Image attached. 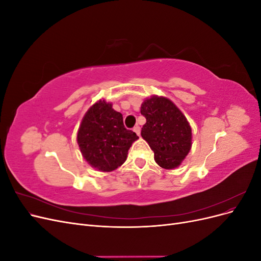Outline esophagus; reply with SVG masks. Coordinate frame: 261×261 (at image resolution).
<instances>
[{
    "instance_id": "obj_1",
    "label": "esophagus",
    "mask_w": 261,
    "mask_h": 261,
    "mask_svg": "<svg viewBox=\"0 0 261 261\" xmlns=\"http://www.w3.org/2000/svg\"><path fill=\"white\" fill-rule=\"evenodd\" d=\"M134 132H135L138 136H140V127L138 125H136L135 127H134Z\"/></svg>"
}]
</instances>
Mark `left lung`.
I'll return each mask as SVG.
<instances>
[{
    "label": "left lung",
    "instance_id": "obj_1",
    "mask_svg": "<svg viewBox=\"0 0 261 261\" xmlns=\"http://www.w3.org/2000/svg\"><path fill=\"white\" fill-rule=\"evenodd\" d=\"M140 113L146 117L141 137L153 150L154 161L161 168L179 167L192 148V127L173 102L159 96L144 100Z\"/></svg>",
    "mask_w": 261,
    "mask_h": 261
}]
</instances>
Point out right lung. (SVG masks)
Wrapping results in <instances>:
<instances>
[{"instance_id": "add662e5", "label": "right lung", "mask_w": 261, "mask_h": 261, "mask_svg": "<svg viewBox=\"0 0 261 261\" xmlns=\"http://www.w3.org/2000/svg\"><path fill=\"white\" fill-rule=\"evenodd\" d=\"M137 139L136 133L125 128L123 115L106 100H99L88 109L77 132V144L84 159L101 172L121 167Z\"/></svg>"}]
</instances>
